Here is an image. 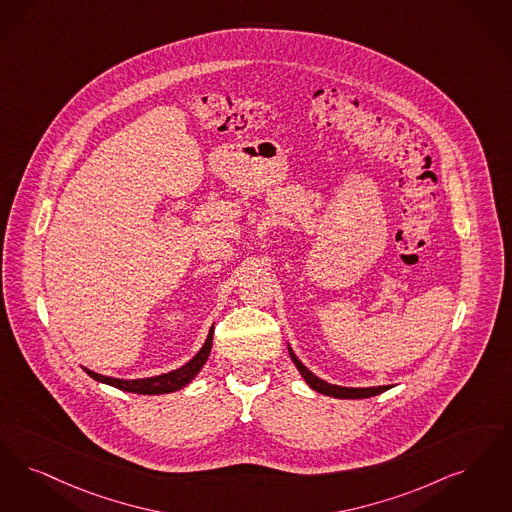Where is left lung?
Returning a JSON list of instances; mask_svg holds the SVG:
<instances>
[{"instance_id":"obj_1","label":"left lung","mask_w":512,"mask_h":512,"mask_svg":"<svg viewBox=\"0 0 512 512\" xmlns=\"http://www.w3.org/2000/svg\"><path fill=\"white\" fill-rule=\"evenodd\" d=\"M289 356L293 360V364L297 366V369L301 371V375L305 377V381L308 383L310 389L320 392V394H326V396H333V398H343V400H356V398H371V396H377L385 390H389V385L385 387H368V389H347V387H337V385H329L326 381H322L320 377H316L314 373H310L301 360L293 354V350L289 348Z\"/></svg>"}]
</instances>
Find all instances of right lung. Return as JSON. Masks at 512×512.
Masks as SVG:
<instances>
[{
    "label": "right lung",
    "instance_id": "add662e5",
    "mask_svg": "<svg viewBox=\"0 0 512 512\" xmlns=\"http://www.w3.org/2000/svg\"><path fill=\"white\" fill-rule=\"evenodd\" d=\"M213 345V328L209 329V335L205 339L204 347L200 348V352L188 362L183 368L175 369L171 373H164L158 377H148V379H112V377H104L91 369H85L89 377H93L99 383H106L110 387L125 390V392H137V394H167V392H175V390L186 387L196 375L198 371L204 368L205 360L209 356V350Z\"/></svg>",
    "mask_w": 512,
    "mask_h": 512
}]
</instances>
